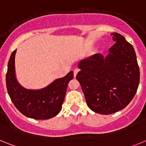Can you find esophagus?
I'll return each mask as SVG.
<instances>
[{"label": "esophagus", "mask_w": 146, "mask_h": 146, "mask_svg": "<svg viewBox=\"0 0 146 146\" xmlns=\"http://www.w3.org/2000/svg\"><path fill=\"white\" fill-rule=\"evenodd\" d=\"M79 69H74V77H76V75H77V73H78V72H79Z\"/></svg>", "instance_id": "obj_1"}]
</instances>
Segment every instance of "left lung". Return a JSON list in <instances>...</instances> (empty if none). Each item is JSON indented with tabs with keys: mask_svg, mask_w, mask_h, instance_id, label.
I'll use <instances>...</instances> for the list:
<instances>
[{
	"mask_svg": "<svg viewBox=\"0 0 146 146\" xmlns=\"http://www.w3.org/2000/svg\"><path fill=\"white\" fill-rule=\"evenodd\" d=\"M115 42L104 57L96 53L80 60L76 78L88 108L95 113L112 114L126 108L135 96L140 82L134 47L122 35L111 33Z\"/></svg>",
	"mask_w": 146,
	"mask_h": 146,
	"instance_id": "8db88e82",
	"label": "left lung"
}]
</instances>
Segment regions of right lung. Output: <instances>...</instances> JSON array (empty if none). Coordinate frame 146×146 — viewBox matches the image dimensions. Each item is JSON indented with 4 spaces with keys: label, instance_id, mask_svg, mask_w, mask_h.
<instances>
[{
    "label": "right lung",
    "instance_id": "right-lung-1",
    "mask_svg": "<svg viewBox=\"0 0 146 146\" xmlns=\"http://www.w3.org/2000/svg\"><path fill=\"white\" fill-rule=\"evenodd\" d=\"M13 51L8 63L6 75V88L11 102L17 109L25 116L37 120L50 119L56 116L62 108L67 86L73 79V72L56 79L43 88L33 90L22 86L15 73V55Z\"/></svg>",
    "mask_w": 146,
    "mask_h": 146
}]
</instances>
